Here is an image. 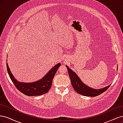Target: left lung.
<instances>
[{
    "label": "left lung",
    "mask_w": 123,
    "mask_h": 123,
    "mask_svg": "<svg viewBox=\"0 0 123 123\" xmlns=\"http://www.w3.org/2000/svg\"><path fill=\"white\" fill-rule=\"evenodd\" d=\"M66 67L68 69L69 75L70 78L72 87L74 88V90L80 94L84 96L94 97V96H98L103 93L111 85L100 89H94L90 88L84 84L76 75V74L74 73L72 70H71L68 66H66Z\"/></svg>",
    "instance_id": "1"
}]
</instances>
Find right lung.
I'll list each match as a JSON object with an SVG mask.
<instances>
[{"instance_id": "obj_1", "label": "right lung", "mask_w": 123, "mask_h": 123, "mask_svg": "<svg viewBox=\"0 0 123 123\" xmlns=\"http://www.w3.org/2000/svg\"><path fill=\"white\" fill-rule=\"evenodd\" d=\"M60 66V63L55 65L44 77L37 81L34 83H24L19 82L15 79L11 72L8 63H6L7 71L9 76L16 88L23 94L30 96L41 95L49 91L52 86V80L55 74Z\"/></svg>"}]
</instances>
